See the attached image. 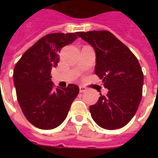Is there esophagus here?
I'll return each mask as SVG.
<instances>
[{
  "mask_svg": "<svg viewBox=\"0 0 158 158\" xmlns=\"http://www.w3.org/2000/svg\"><path fill=\"white\" fill-rule=\"evenodd\" d=\"M87 91V89L84 86H79V92L80 93H84V92Z\"/></svg>",
  "mask_w": 158,
  "mask_h": 158,
  "instance_id": "esophagus-1",
  "label": "esophagus"
}]
</instances>
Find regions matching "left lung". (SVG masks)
<instances>
[{"instance_id":"obj_1","label":"left lung","mask_w":158,"mask_h":158,"mask_svg":"<svg viewBox=\"0 0 158 158\" xmlns=\"http://www.w3.org/2000/svg\"><path fill=\"white\" fill-rule=\"evenodd\" d=\"M96 54L95 74L108 89L89 106L92 118L106 130L124 127L134 117L142 98L143 74L129 48L108 31L79 32Z\"/></svg>"}]
</instances>
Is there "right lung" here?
<instances>
[{
  "label": "right lung",
  "mask_w": 158,
  "mask_h": 158,
  "mask_svg": "<svg viewBox=\"0 0 158 158\" xmlns=\"http://www.w3.org/2000/svg\"><path fill=\"white\" fill-rule=\"evenodd\" d=\"M77 33H50L26 51L14 69L19 104L27 120L41 130H52L65 120L79 88L69 84L56 89L51 71L59 62L61 48L76 40Z\"/></svg>",
  "instance_id": "obj_1"
}]
</instances>
